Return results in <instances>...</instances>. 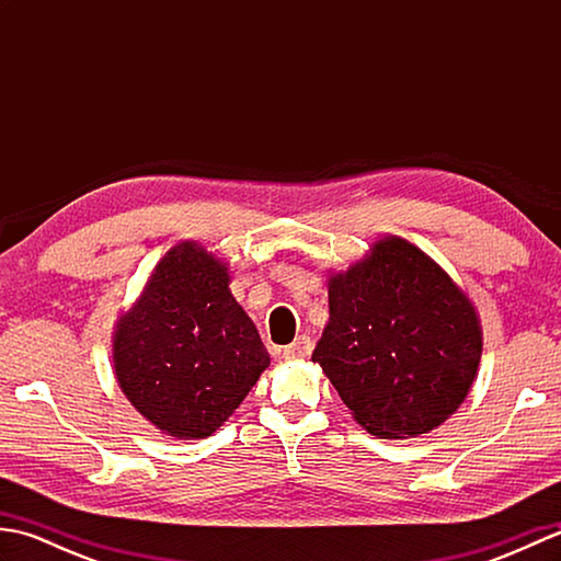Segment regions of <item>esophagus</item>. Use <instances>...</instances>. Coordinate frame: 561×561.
<instances>
[{"label": "esophagus", "mask_w": 561, "mask_h": 561, "mask_svg": "<svg viewBox=\"0 0 561 561\" xmlns=\"http://www.w3.org/2000/svg\"><path fill=\"white\" fill-rule=\"evenodd\" d=\"M311 352H313V342L306 335L296 337L289 347H284V356H287V359H306V356H311Z\"/></svg>", "instance_id": "34e87169"}]
</instances>
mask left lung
Segmentation results:
<instances>
[{
  "label": "left lung",
  "instance_id": "8db88e82",
  "mask_svg": "<svg viewBox=\"0 0 561 561\" xmlns=\"http://www.w3.org/2000/svg\"><path fill=\"white\" fill-rule=\"evenodd\" d=\"M330 323L313 362L354 420L380 438L432 432L460 408L482 356L468 296L420 248L378 241L330 277Z\"/></svg>",
  "mask_w": 561,
  "mask_h": 561
}]
</instances>
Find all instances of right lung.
<instances>
[{
    "label": "right lung",
    "mask_w": 561,
    "mask_h": 561,
    "mask_svg": "<svg viewBox=\"0 0 561 561\" xmlns=\"http://www.w3.org/2000/svg\"><path fill=\"white\" fill-rule=\"evenodd\" d=\"M113 362L127 400L153 426L205 438L243 402L270 354L231 296L224 262L181 243L117 323Z\"/></svg>",
    "instance_id": "right-lung-1"
}]
</instances>
